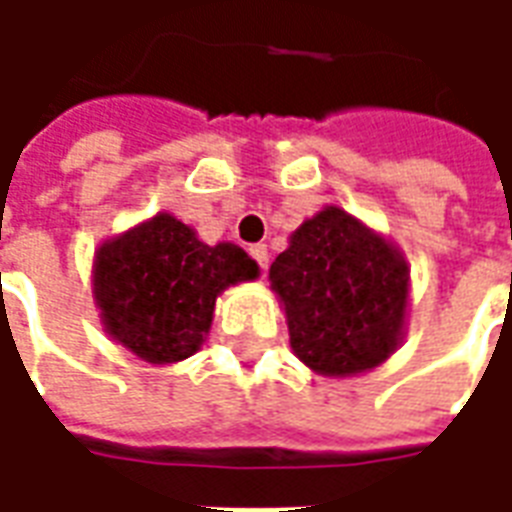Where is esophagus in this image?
Returning <instances> with one entry per match:
<instances>
[{
  "label": "esophagus",
  "instance_id": "esophagus-1",
  "mask_svg": "<svg viewBox=\"0 0 512 512\" xmlns=\"http://www.w3.org/2000/svg\"><path fill=\"white\" fill-rule=\"evenodd\" d=\"M249 255H252V260H255L257 266H260V271H266V268H268V249H266V244L249 246Z\"/></svg>",
  "mask_w": 512,
  "mask_h": 512
}]
</instances>
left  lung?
<instances>
[{"instance_id":"left-lung-1","label":"left lung","mask_w":512,"mask_h":512,"mask_svg":"<svg viewBox=\"0 0 512 512\" xmlns=\"http://www.w3.org/2000/svg\"><path fill=\"white\" fill-rule=\"evenodd\" d=\"M268 277L285 304L290 345L315 373H365L400 343L406 260L340 208L301 224Z\"/></svg>"}]
</instances>
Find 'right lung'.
I'll return each instance as SVG.
<instances>
[{
  "label": "right lung",
  "instance_id": "1",
  "mask_svg": "<svg viewBox=\"0 0 512 512\" xmlns=\"http://www.w3.org/2000/svg\"><path fill=\"white\" fill-rule=\"evenodd\" d=\"M255 277L257 263L241 246L202 244L191 227L158 213L101 246L95 299L117 343L164 365L200 351L216 296Z\"/></svg>",
  "mask_w": 512,
  "mask_h": 512
}]
</instances>
